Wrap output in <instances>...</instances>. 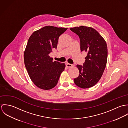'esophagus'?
<instances>
[{"label": "esophagus", "mask_w": 128, "mask_h": 128, "mask_svg": "<svg viewBox=\"0 0 128 128\" xmlns=\"http://www.w3.org/2000/svg\"><path fill=\"white\" fill-rule=\"evenodd\" d=\"M66 66L68 67V68H72L73 66V64H68V63H66Z\"/></svg>", "instance_id": "1"}]
</instances>
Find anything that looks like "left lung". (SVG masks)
Masks as SVG:
<instances>
[{
    "label": "left lung",
    "mask_w": 128,
    "mask_h": 128,
    "mask_svg": "<svg viewBox=\"0 0 128 128\" xmlns=\"http://www.w3.org/2000/svg\"><path fill=\"white\" fill-rule=\"evenodd\" d=\"M78 36L81 51H85L83 66L77 65L79 76L74 79L78 87L87 89L95 85L100 80L106 67L108 46L104 39L94 28L86 26L70 28Z\"/></svg>",
    "instance_id": "obj_1"
}]
</instances>
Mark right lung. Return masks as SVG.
Masks as SVG:
<instances>
[{
	"label": "right lung",
	"instance_id": "obj_1",
	"mask_svg": "<svg viewBox=\"0 0 128 128\" xmlns=\"http://www.w3.org/2000/svg\"><path fill=\"white\" fill-rule=\"evenodd\" d=\"M68 28L46 26L34 32L30 37L24 52V62L29 76L40 89L54 88L64 63L53 61L49 54L57 47L58 38Z\"/></svg>",
	"mask_w": 128,
	"mask_h": 128
}]
</instances>
